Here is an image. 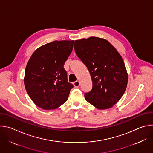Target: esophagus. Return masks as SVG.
Here are the masks:
<instances>
[{
	"label": "esophagus",
	"instance_id": "1",
	"mask_svg": "<svg viewBox=\"0 0 153 153\" xmlns=\"http://www.w3.org/2000/svg\"><path fill=\"white\" fill-rule=\"evenodd\" d=\"M73 84H74V86L76 87V88H78V87H79V86H80V82H79V81H78V80L75 81V82L73 83Z\"/></svg>",
	"mask_w": 153,
	"mask_h": 153
}]
</instances>
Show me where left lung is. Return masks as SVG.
I'll return each instance as SVG.
<instances>
[{
    "label": "left lung",
    "mask_w": 153,
    "mask_h": 153,
    "mask_svg": "<svg viewBox=\"0 0 153 153\" xmlns=\"http://www.w3.org/2000/svg\"><path fill=\"white\" fill-rule=\"evenodd\" d=\"M74 50L92 79L93 88L85 93V100L100 110L112 107L123 95L128 83L121 56L108 41L96 37L75 40Z\"/></svg>",
    "instance_id": "8db88e82"
}]
</instances>
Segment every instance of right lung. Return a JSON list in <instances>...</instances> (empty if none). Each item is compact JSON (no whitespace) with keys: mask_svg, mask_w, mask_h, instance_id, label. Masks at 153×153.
Listing matches in <instances>:
<instances>
[{"mask_svg":"<svg viewBox=\"0 0 153 153\" xmlns=\"http://www.w3.org/2000/svg\"><path fill=\"white\" fill-rule=\"evenodd\" d=\"M74 40H55L37 48L25 68L24 84L33 102L43 110H54L66 102L73 85L68 81L64 63Z\"/></svg>","mask_w":153,"mask_h":153,"instance_id":"1","label":"right lung"}]
</instances>
